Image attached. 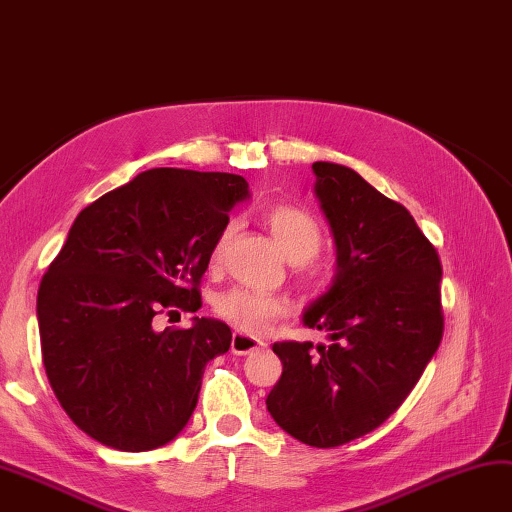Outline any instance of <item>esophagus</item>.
<instances>
[{
	"mask_svg": "<svg viewBox=\"0 0 512 512\" xmlns=\"http://www.w3.org/2000/svg\"><path fill=\"white\" fill-rule=\"evenodd\" d=\"M265 343L260 339H254V336L243 334V332H234L231 336V352L238 354V356H245V354H252L256 350H260Z\"/></svg>",
	"mask_w": 512,
	"mask_h": 512,
	"instance_id": "34e87169",
	"label": "esophagus"
}]
</instances>
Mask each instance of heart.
Segmentation results:
<instances>
[{"label":"heart","mask_w":512,"mask_h":512,"mask_svg":"<svg viewBox=\"0 0 512 512\" xmlns=\"http://www.w3.org/2000/svg\"><path fill=\"white\" fill-rule=\"evenodd\" d=\"M234 227V220H229L223 231H220L211 258L216 260L223 254ZM267 227L276 238L278 247L283 249V254L296 265L310 260L318 249H321L323 231L318 227L316 220L303 209L292 205H278L274 209H269ZM216 312L220 318H225L227 323L238 327V330L263 332L276 316H281L283 303L278 301L276 296L258 292V289L234 287L216 298Z\"/></svg>","instance_id":"1"}]
</instances>
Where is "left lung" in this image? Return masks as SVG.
<instances>
[{
    "label": "left lung",
    "mask_w": 512,
    "mask_h": 512,
    "mask_svg": "<svg viewBox=\"0 0 512 512\" xmlns=\"http://www.w3.org/2000/svg\"><path fill=\"white\" fill-rule=\"evenodd\" d=\"M314 194L330 223L336 272L303 312L330 345L274 343L283 374L267 410L287 435L334 448L397 410L443 334L441 263L410 211L350 167L314 162Z\"/></svg>",
    "instance_id": "8db88e82"
}]
</instances>
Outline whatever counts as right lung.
<instances>
[{"instance_id":"obj_1","label":"right lung","mask_w":512,"mask_h":512,"mask_svg":"<svg viewBox=\"0 0 512 512\" xmlns=\"http://www.w3.org/2000/svg\"><path fill=\"white\" fill-rule=\"evenodd\" d=\"M243 176L149 169L80 211L37 292L48 383L86 435L124 452L176 439L198 403L205 365L231 345L229 325L189 330L153 316L200 310L198 283Z\"/></svg>"}]
</instances>
